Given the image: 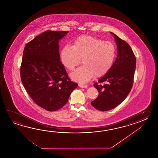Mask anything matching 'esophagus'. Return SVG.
Instances as JSON below:
<instances>
[{"label":"esophagus","mask_w":158,"mask_h":158,"mask_svg":"<svg viewBox=\"0 0 158 158\" xmlns=\"http://www.w3.org/2000/svg\"><path fill=\"white\" fill-rule=\"evenodd\" d=\"M78 86L80 87H81V88H86V87H87L86 85H84V84H78Z\"/></svg>","instance_id":"obj_1"}]
</instances>
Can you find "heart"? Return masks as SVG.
<instances>
[{
  "mask_svg": "<svg viewBox=\"0 0 158 158\" xmlns=\"http://www.w3.org/2000/svg\"><path fill=\"white\" fill-rule=\"evenodd\" d=\"M115 55V47L111 42L86 35L78 37L73 46L63 47L60 57L65 67L70 71L80 64L82 59L84 65L70 76L73 80L85 83L94 76L99 77L106 74L113 64Z\"/></svg>",
  "mask_w": 158,
  "mask_h": 158,
  "instance_id": "heart-1",
  "label": "heart"
}]
</instances>
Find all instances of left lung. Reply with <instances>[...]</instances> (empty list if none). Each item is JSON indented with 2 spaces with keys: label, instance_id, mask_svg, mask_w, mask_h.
Listing matches in <instances>:
<instances>
[{
  "label": "left lung",
  "instance_id": "left-lung-1",
  "mask_svg": "<svg viewBox=\"0 0 158 158\" xmlns=\"http://www.w3.org/2000/svg\"><path fill=\"white\" fill-rule=\"evenodd\" d=\"M118 56L111 69L95 83L99 92L96 99L91 102L98 110H111L120 104L128 96L133 83L136 59L131 47L114 33ZM104 82V84L102 83Z\"/></svg>",
  "mask_w": 158,
  "mask_h": 158
}]
</instances>
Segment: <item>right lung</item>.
I'll use <instances>...</instances> for the list:
<instances>
[{
    "label": "right lung",
    "mask_w": 158,
    "mask_h": 158,
    "mask_svg": "<svg viewBox=\"0 0 158 158\" xmlns=\"http://www.w3.org/2000/svg\"><path fill=\"white\" fill-rule=\"evenodd\" d=\"M68 33L47 30L24 48L21 81L34 102L47 111L63 107L77 87L68 77L60 61L59 42Z\"/></svg>",
    "instance_id": "right-lung-1"
}]
</instances>
